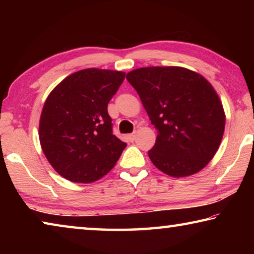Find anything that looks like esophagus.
Instances as JSON below:
<instances>
[{
	"instance_id": "34e87169",
	"label": "esophagus",
	"mask_w": 254,
	"mask_h": 254,
	"mask_svg": "<svg viewBox=\"0 0 254 254\" xmlns=\"http://www.w3.org/2000/svg\"><path fill=\"white\" fill-rule=\"evenodd\" d=\"M135 134H136L135 132H134V133H131V134H128V135H127V140L130 141V142H133V141L135 140Z\"/></svg>"
}]
</instances>
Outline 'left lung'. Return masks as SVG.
I'll return each mask as SVG.
<instances>
[{"instance_id": "left-lung-1", "label": "left lung", "mask_w": 254, "mask_h": 254, "mask_svg": "<svg viewBox=\"0 0 254 254\" xmlns=\"http://www.w3.org/2000/svg\"><path fill=\"white\" fill-rule=\"evenodd\" d=\"M127 79L157 128L148 151L159 170L173 177L198 173L216 153L225 127L223 105L203 76L183 67H144Z\"/></svg>"}]
</instances>
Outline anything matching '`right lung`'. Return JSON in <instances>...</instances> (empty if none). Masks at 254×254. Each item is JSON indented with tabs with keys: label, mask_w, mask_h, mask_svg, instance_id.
Instances as JSON below:
<instances>
[{
	"label": "right lung",
	"mask_w": 254,
	"mask_h": 254,
	"mask_svg": "<svg viewBox=\"0 0 254 254\" xmlns=\"http://www.w3.org/2000/svg\"><path fill=\"white\" fill-rule=\"evenodd\" d=\"M126 72L87 68L66 77L41 112L40 144L57 173L72 183L96 182L113 168L127 147L113 134L107 104Z\"/></svg>",
	"instance_id": "right-lung-1"
}]
</instances>
